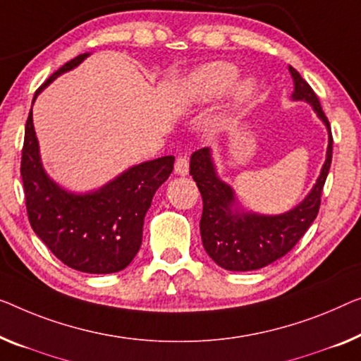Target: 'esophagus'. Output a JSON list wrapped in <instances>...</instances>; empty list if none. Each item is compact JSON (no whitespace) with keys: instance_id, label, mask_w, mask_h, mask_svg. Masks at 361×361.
I'll return each instance as SVG.
<instances>
[{"instance_id":"1","label":"esophagus","mask_w":361,"mask_h":361,"mask_svg":"<svg viewBox=\"0 0 361 361\" xmlns=\"http://www.w3.org/2000/svg\"><path fill=\"white\" fill-rule=\"evenodd\" d=\"M190 171V162H188L186 157H178L175 162V173L185 176Z\"/></svg>"}]
</instances>
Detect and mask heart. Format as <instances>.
Wrapping results in <instances>:
<instances>
[{
	"mask_svg": "<svg viewBox=\"0 0 361 361\" xmlns=\"http://www.w3.org/2000/svg\"><path fill=\"white\" fill-rule=\"evenodd\" d=\"M240 76V69L232 63L214 61L202 64L195 71L188 74L181 84V97L188 105H204L209 104L236 82ZM259 85L255 78H246L235 85V102L238 105H245L255 99Z\"/></svg>",
	"mask_w": 361,
	"mask_h": 361,
	"instance_id": "1",
	"label": "heart"
}]
</instances>
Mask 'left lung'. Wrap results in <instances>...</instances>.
<instances>
[{
	"label": "left lung",
	"instance_id": "left-lung-1",
	"mask_svg": "<svg viewBox=\"0 0 361 361\" xmlns=\"http://www.w3.org/2000/svg\"><path fill=\"white\" fill-rule=\"evenodd\" d=\"M293 79V102H306L327 129L326 160L318 180L301 202L283 214L267 215L246 211L235 190L220 178L212 150L199 149L191 155L190 175L201 191L202 217L199 222L204 250L215 264L227 271H256L266 267L298 243L319 211L322 188L332 162L331 125L321 109L318 97L297 69L288 66Z\"/></svg>",
	"mask_w": 361,
	"mask_h": 361
}]
</instances>
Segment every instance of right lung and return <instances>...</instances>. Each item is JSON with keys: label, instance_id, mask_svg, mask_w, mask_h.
Wrapping results in <instances>:
<instances>
[{"label": "right lung", "instance_id": "add662e5", "mask_svg": "<svg viewBox=\"0 0 361 361\" xmlns=\"http://www.w3.org/2000/svg\"><path fill=\"white\" fill-rule=\"evenodd\" d=\"M89 55H79L53 73L35 92L32 105L43 89L78 68ZM173 164V155H165L133 165L99 190L68 191L43 169L30 110L20 162L29 222L37 236L68 267L87 274L123 271L141 248L144 217Z\"/></svg>", "mask_w": 361, "mask_h": 361}]
</instances>
